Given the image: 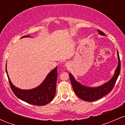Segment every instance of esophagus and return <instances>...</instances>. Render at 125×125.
I'll return each instance as SVG.
<instances>
[{"instance_id":"34e87169","label":"esophagus","mask_w":125,"mask_h":125,"mask_svg":"<svg viewBox=\"0 0 125 125\" xmlns=\"http://www.w3.org/2000/svg\"><path fill=\"white\" fill-rule=\"evenodd\" d=\"M65 65L66 66H69V63H66Z\"/></svg>"}]
</instances>
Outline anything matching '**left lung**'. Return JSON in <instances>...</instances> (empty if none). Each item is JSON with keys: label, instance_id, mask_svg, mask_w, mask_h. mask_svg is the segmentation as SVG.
<instances>
[{"label": "left lung", "instance_id": "obj_1", "mask_svg": "<svg viewBox=\"0 0 125 125\" xmlns=\"http://www.w3.org/2000/svg\"><path fill=\"white\" fill-rule=\"evenodd\" d=\"M99 34L100 35L105 36L103 31L97 29ZM117 58H118V64L116 69L115 74L112 79L107 82L97 87H89L83 86L79 82L74 79V77L71 73H69L70 80L73 90L76 95L81 99L86 102H93L96 100L106 95L110 92L112 91L116 82L117 77L119 75L120 71V61L118 51H117Z\"/></svg>", "mask_w": 125, "mask_h": 125}]
</instances>
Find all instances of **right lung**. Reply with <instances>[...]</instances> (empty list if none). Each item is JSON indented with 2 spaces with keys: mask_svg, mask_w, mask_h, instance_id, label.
<instances>
[{
  "mask_svg": "<svg viewBox=\"0 0 125 125\" xmlns=\"http://www.w3.org/2000/svg\"><path fill=\"white\" fill-rule=\"evenodd\" d=\"M30 37L29 35L22 38ZM56 67L49 73L42 83L38 87L29 90H23L15 87L11 82L9 77L6 65V72L8 76L11 89L19 99L25 102L37 106H43L49 104L53 99L56 90V81L58 77Z\"/></svg>",
  "mask_w": 125,
  "mask_h": 125,
  "instance_id": "add662e5",
  "label": "right lung"
}]
</instances>
